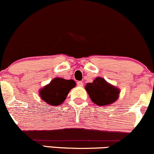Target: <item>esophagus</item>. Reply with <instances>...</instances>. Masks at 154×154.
<instances>
[{
	"instance_id": "esophagus-1",
	"label": "esophagus",
	"mask_w": 154,
	"mask_h": 154,
	"mask_svg": "<svg viewBox=\"0 0 154 154\" xmlns=\"http://www.w3.org/2000/svg\"><path fill=\"white\" fill-rule=\"evenodd\" d=\"M77 85L79 86H80V87H82V86H84V83H83L82 82H78Z\"/></svg>"
}]
</instances>
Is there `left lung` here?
I'll return each mask as SVG.
<instances>
[{
	"instance_id": "obj_1",
	"label": "left lung",
	"mask_w": 154,
	"mask_h": 154,
	"mask_svg": "<svg viewBox=\"0 0 154 154\" xmlns=\"http://www.w3.org/2000/svg\"><path fill=\"white\" fill-rule=\"evenodd\" d=\"M89 97L94 104L105 106L114 103L120 94V89L107 82L103 78L97 77L93 82L85 86Z\"/></svg>"
}]
</instances>
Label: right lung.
Returning a JSON list of instances; mask_svg holds the SVG:
<instances>
[{
	"label": "right lung",
	"instance_id": "right-lung-1",
	"mask_svg": "<svg viewBox=\"0 0 154 154\" xmlns=\"http://www.w3.org/2000/svg\"><path fill=\"white\" fill-rule=\"evenodd\" d=\"M76 85L72 79L54 78L47 85L39 90V96L43 101L51 106L61 105L65 101L68 93Z\"/></svg>",
	"mask_w": 154,
	"mask_h": 154
}]
</instances>
